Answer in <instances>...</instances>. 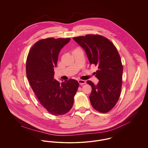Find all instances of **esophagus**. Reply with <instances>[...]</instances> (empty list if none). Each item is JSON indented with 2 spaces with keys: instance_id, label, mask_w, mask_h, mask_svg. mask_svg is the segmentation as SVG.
<instances>
[{
  "instance_id": "esophagus-1",
  "label": "esophagus",
  "mask_w": 148,
  "mask_h": 148,
  "mask_svg": "<svg viewBox=\"0 0 148 148\" xmlns=\"http://www.w3.org/2000/svg\"><path fill=\"white\" fill-rule=\"evenodd\" d=\"M78 82L80 85L85 84L86 83V82L84 80H82V79H79L78 80Z\"/></svg>"
}]
</instances>
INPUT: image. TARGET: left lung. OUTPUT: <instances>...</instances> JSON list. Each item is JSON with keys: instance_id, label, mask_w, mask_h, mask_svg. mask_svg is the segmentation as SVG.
I'll return each instance as SVG.
<instances>
[{"instance_id": "left-lung-1", "label": "left lung", "mask_w": 148, "mask_h": 148, "mask_svg": "<svg viewBox=\"0 0 148 148\" xmlns=\"http://www.w3.org/2000/svg\"><path fill=\"white\" fill-rule=\"evenodd\" d=\"M73 39L84 50L90 64L98 67L95 73L98 84L87 81L92 88L89 99L95 110L107 113L115 106L121 93L123 68L118 51L112 42L101 35H86Z\"/></svg>"}]
</instances>
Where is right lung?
Here are the masks:
<instances>
[{
    "label": "right lung",
    "instance_id": "add662e5",
    "mask_svg": "<svg viewBox=\"0 0 148 148\" xmlns=\"http://www.w3.org/2000/svg\"><path fill=\"white\" fill-rule=\"evenodd\" d=\"M70 38L40 40L32 47L26 64V73L33 90L42 106L54 115L68 113L72 108L79 87L76 80L60 83L54 79L59 53Z\"/></svg>",
    "mask_w": 148,
    "mask_h": 148
}]
</instances>
